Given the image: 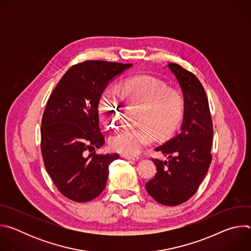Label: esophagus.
<instances>
[{
  "label": "esophagus",
  "instance_id": "1",
  "mask_svg": "<svg viewBox=\"0 0 251 251\" xmlns=\"http://www.w3.org/2000/svg\"><path fill=\"white\" fill-rule=\"evenodd\" d=\"M122 157L126 160H133V161H138L140 159L139 156H129V155H122Z\"/></svg>",
  "mask_w": 251,
  "mask_h": 251
}]
</instances>
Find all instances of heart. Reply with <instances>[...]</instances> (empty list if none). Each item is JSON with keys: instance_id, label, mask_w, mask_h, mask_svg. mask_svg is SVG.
<instances>
[{"instance_id": "b5f03b06", "label": "heart", "mask_w": 251, "mask_h": 251, "mask_svg": "<svg viewBox=\"0 0 251 251\" xmlns=\"http://www.w3.org/2000/svg\"><path fill=\"white\" fill-rule=\"evenodd\" d=\"M123 95L130 104L141 107L138 128H123L110 138V146L124 155H136L150 145L155 134L160 139L171 137L180 127L186 114L182 93L169 89L163 81L149 75L129 78ZM123 104L112 88L103 91L98 112L107 128H113L121 118Z\"/></svg>"}]
</instances>
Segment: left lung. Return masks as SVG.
Returning a JSON list of instances; mask_svg holds the SVG:
<instances>
[{"label":"left lung","instance_id":"8db88e82","mask_svg":"<svg viewBox=\"0 0 251 251\" xmlns=\"http://www.w3.org/2000/svg\"><path fill=\"white\" fill-rule=\"evenodd\" d=\"M168 66L182 88L186 114L181 131L155 149L169 160L152 159L157 173L146 190L156 201L177 205L196 194L207 173L213 129L207 97L198 77L176 63Z\"/></svg>","mask_w":251,"mask_h":251}]
</instances>
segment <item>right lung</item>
<instances>
[{"label": "right lung", "instance_id": "obj_1", "mask_svg": "<svg viewBox=\"0 0 251 251\" xmlns=\"http://www.w3.org/2000/svg\"><path fill=\"white\" fill-rule=\"evenodd\" d=\"M131 63L86 60L71 66L48 100L42 120L45 167L57 190L77 202L105 189L109 165L118 154H96L104 145L98 102L108 83ZM90 154H88V153Z\"/></svg>", "mask_w": 251, "mask_h": 251}]
</instances>
